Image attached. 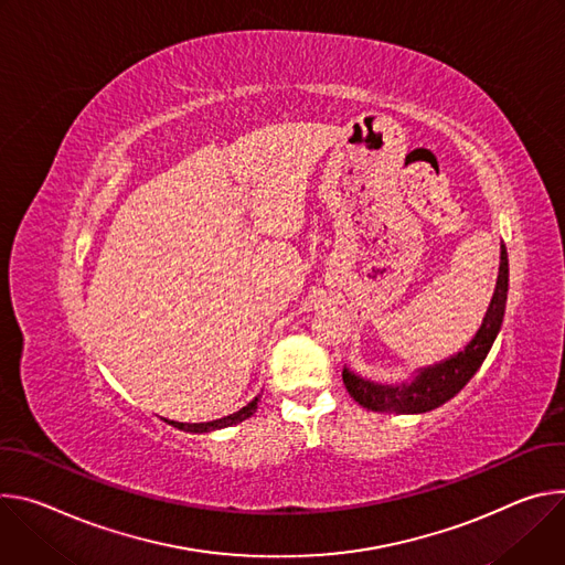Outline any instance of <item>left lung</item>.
<instances>
[{"mask_svg":"<svg viewBox=\"0 0 565 565\" xmlns=\"http://www.w3.org/2000/svg\"><path fill=\"white\" fill-rule=\"evenodd\" d=\"M508 287H510V260H508L505 244L500 242V265H498L495 287L482 317V323L471 337V341L460 352L443 361L417 367L413 372V377L402 384L372 382L367 377H361V374H356L352 367L345 365L343 384L350 397L367 411L397 413V415L428 413L437 406H443L451 397H456L487 359L500 332V326H503Z\"/></svg>","mask_w":565,"mask_h":565,"instance_id":"obj_1","label":"left lung"}]
</instances>
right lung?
Here are the masks:
<instances>
[{
	"label": "right lung",
	"instance_id": "right-lung-1",
	"mask_svg": "<svg viewBox=\"0 0 565 565\" xmlns=\"http://www.w3.org/2000/svg\"><path fill=\"white\" fill-rule=\"evenodd\" d=\"M258 399H260V395H258V397H254V399H250V402H248L246 406H242L239 411H235V413H231V415H226V417L213 419V422H200V424L174 422V419H163V422H168L170 426H174V428H179V430H188V433H211V430H217V428H226V426H233V424H239V422L248 419L250 415L256 413V408H258Z\"/></svg>",
	"mask_w": 565,
	"mask_h": 565
}]
</instances>
